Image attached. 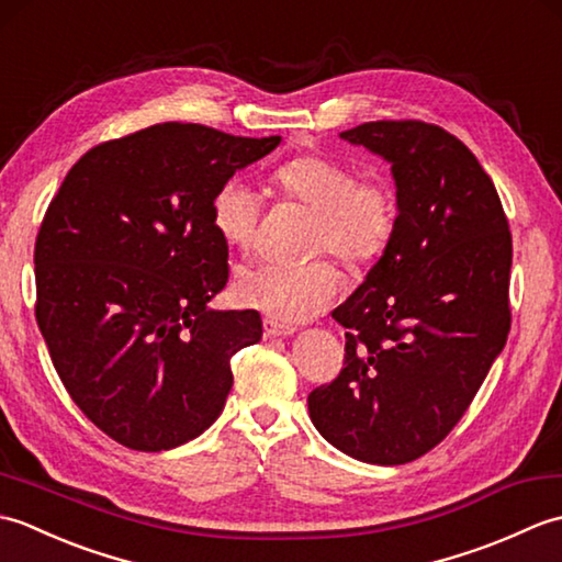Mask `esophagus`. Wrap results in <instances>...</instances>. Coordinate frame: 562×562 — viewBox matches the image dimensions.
Here are the masks:
<instances>
[{"label":"esophagus","mask_w":562,"mask_h":562,"mask_svg":"<svg viewBox=\"0 0 562 562\" xmlns=\"http://www.w3.org/2000/svg\"><path fill=\"white\" fill-rule=\"evenodd\" d=\"M294 330L296 328L284 326L274 318H262V333H266V338H288V336H294Z\"/></svg>","instance_id":"obj_1"}]
</instances>
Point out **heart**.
<instances>
[{
	"instance_id": "1",
	"label": "heart",
	"mask_w": 562,
	"mask_h": 562,
	"mask_svg": "<svg viewBox=\"0 0 562 562\" xmlns=\"http://www.w3.org/2000/svg\"><path fill=\"white\" fill-rule=\"evenodd\" d=\"M282 198L314 212L308 254H330L345 268H367L386 254L396 229V202L379 178H357L348 164L324 151H304L270 173ZM212 226L226 246L246 248L256 236L260 195L241 178L224 181L212 198ZM340 292V274L328 260L306 266L254 262L236 272L238 304L282 324H300L324 312Z\"/></svg>"
}]
</instances>
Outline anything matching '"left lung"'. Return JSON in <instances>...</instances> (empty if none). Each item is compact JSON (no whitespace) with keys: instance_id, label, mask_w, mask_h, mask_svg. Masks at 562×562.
<instances>
[{"instance_id":"1","label":"left lung","mask_w":562,"mask_h":562,"mask_svg":"<svg viewBox=\"0 0 562 562\" xmlns=\"http://www.w3.org/2000/svg\"><path fill=\"white\" fill-rule=\"evenodd\" d=\"M391 164L396 229L333 318L345 367L308 415L348 457L420 459L469 408L512 324V234L491 176L439 125L376 121L340 133Z\"/></svg>"}]
</instances>
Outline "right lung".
Here are the masks:
<instances>
[{
	"label": "right lung",
	"mask_w": 562,
	"mask_h": 562,
	"mask_svg": "<svg viewBox=\"0 0 562 562\" xmlns=\"http://www.w3.org/2000/svg\"><path fill=\"white\" fill-rule=\"evenodd\" d=\"M280 137L161 123L71 166L35 238V321L79 411L117 445L181 447L217 420L254 308L207 306L229 278L212 198Z\"/></svg>",
	"instance_id": "obj_1"
}]
</instances>
